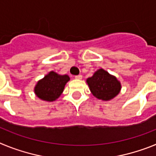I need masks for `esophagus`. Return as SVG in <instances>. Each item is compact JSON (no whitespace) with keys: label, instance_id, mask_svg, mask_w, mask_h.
<instances>
[{"label":"esophagus","instance_id":"obj_1","mask_svg":"<svg viewBox=\"0 0 156 156\" xmlns=\"http://www.w3.org/2000/svg\"><path fill=\"white\" fill-rule=\"evenodd\" d=\"M75 78L76 80H82L83 76H82V75H77V76H76Z\"/></svg>","mask_w":156,"mask_h":156}]
</instances>
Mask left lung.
Returning a JSON list of instances; mask_svg holds the SVG:
<instances>
[{
    "label": "left lung",
    "mask_w": 156,
    "mask_h": 156,
    "mask_svg": "<svg viewBox=\"0 0 156 156\" xmlns=\"http://www.w3.org/2000/svg\"><path fill=\"white\" fill-rule=\"evenodd\" d=\"M89 89L98 99L110 101L119 94L121 90V83L116 77L111 75L104 69H99L91 77L87 79Z\"/></svg>",
    "instance_id": "1"
}]
</instances>
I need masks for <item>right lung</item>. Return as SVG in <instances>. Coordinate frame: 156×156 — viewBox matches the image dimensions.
<instances>
[{"label": "right lung", "instance_id": "obj_1", "mask_svg": "<svg viewBox=\"0 0 156 156\" xmlns=\"http://www.w3.org/2000/svg\"><path fill=\"white\" fill-rule=\"evenodd\" d=\"M70 80L68 75H60L51 71L44 78L38 80L34 87V93L37 98L45 101H54L61 94L67 82Z\"/></svg>", "mask_w": 156, "mask_h": 156}]
</instances>
